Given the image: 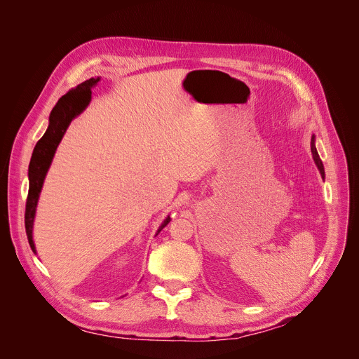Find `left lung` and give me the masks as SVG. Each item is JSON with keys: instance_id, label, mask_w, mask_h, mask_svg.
Returning <instances> with one entry per match:
<instances>
[{"instance_id": "left-lung-1", "label": "left lung", "mask_w": 359, "mask_h": 359, "mask_svg": "<svg viewBox=\"0 0 359 359\" xmlns=\"http://www.w3.org/2000/svg\"><path fill=\"white\" fill-rule=\"evenodd\" d=\"M311 153H313V158H314V161H316V164H317V167H318V170H320V173L325 175L323 163H322V160H320L318 153H317V149H316V145H314V137L311 138Z\"/></svg>"}]
</instances>
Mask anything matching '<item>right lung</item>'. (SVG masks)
<instances>
[{
    "label": "right lung",
    "mask_w": 359,
    "mask_h": 359,
    "mask_svg": "<svg viewBox=\"0 0 359 359\" xmlns=\"http://www.w3.org/2000/svg\"><path fill=\"white\" fill-rule=\"evenodd\" d=\"M99 80L100 79H90L79 84L75 88L69 90L67 94H64L50 111L49 126L45 132V135L37 141L33 149L32 160L29 164V195L26 201L25 227H26L29 244L34 253L36 250H34V243L32 237L33 219H34L37 199H39V194L42 189L46 172L52 163L56 147H58V144L61 142L69 122L75 116L80 115V113L87 107L91 99V87L96 86ZM168 221H170V217L164 219L157 233H160L165 227Z\"/></svg>",
    "instance_id": "1"
}]
</instances>
